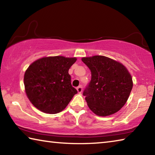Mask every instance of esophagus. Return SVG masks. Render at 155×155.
Segmentation results:
<instances>
[{"mask_svg":"<svg viewBox=\"0 0 155 155\" xmlns=\"http://www.w3.org/2000/svg\"><path fill=\"white\" fill-rule=\"evenodd\" d=\"M77 91H78V93H81V92H82V91H83V87H82V86H81V85L78 86V87H77Z\"/></svg>","mask_w":155,"mask_h":155,"instance_id":"obj_1","label":"esophagus"}]
</instances>
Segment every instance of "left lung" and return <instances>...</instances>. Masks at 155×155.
<instances>
[{
    "instance_id": "left-lung-1",
    "label": "left lung",
    "mask_w": 155,
    "mask_h": 155,
    "mask_svg": "<svg viewBox=\"0 0 155 155\" xmlns=\"http://www.w3.org/2000/svg\"><path fill=\"white\" fill-rule=\"evenodd\" d=\"M91 78L83 91L88 107L99 116L119 111L127 103L133 88L132 77L122 64L109 57H83Z\"/></svg>"
}]
</instances>
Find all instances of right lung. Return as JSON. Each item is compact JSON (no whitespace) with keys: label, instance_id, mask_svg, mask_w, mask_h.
<instances>
[{"label":"right lung","instance_id":"right-lung-1","mask_svg":"<svg viewBox=\"0 0 155 155\" xmlns=\"http://www.w3.org/2000/svg\"><path fill=\"white\" fill-rule=\"evenodd\" d=\"M77 61L75 57H44L31 64L24 77L25 91L31 103L46 114L64 110L77 90L68 73Z\"/></svg>","mask_w":155,"mask_h":155}]
</instances>
